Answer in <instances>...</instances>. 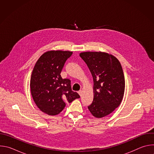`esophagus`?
<instances>
[{
  "label": "esophagus",
  "mask_w": 154,
  "mask_h": 154,
  "mask_svg": "<svg viewBox=\"0 0 154 154\" xmlns=\"http://www.w3.org/2000/svg\"><path fill=\"white\" fill-rule=\"evenodd\" d=\"M79 95L80 96H82V90H80V91H79Z\"/></svg>",
  "instance_id": "1"
}]
</instances>
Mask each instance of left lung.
<instances>
[{
	"label": "left lung",
	"mask_w": 154,
	"mask_h": 154,
	"mask_svg": "<svg viewBox=\"0 0 154 154\" xmlns=\"http://www.w3.org/2000/svg\"><path fill=\"white\" fill-rule=\"evenodd\" d=\"M80 57L88 67L94 82V99L88 106L96 118L112 113L123 99L125 79L121 64L113 55L102 52H85Z\"/></svg>",
	"instance_id": "8db88e82"
}]
</instances>
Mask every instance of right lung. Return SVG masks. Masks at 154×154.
I'll use <instances>...</instances> for the list:
<instances>
[{"instance_id": "right-lung-1", "label": "right lung", "mask_w": 154, "mask_h": 154, "mask_svg": "<svg viewBox=\"0 0 154 154\" xmlns=\"http://www.w3.org/2000/svg\"><path fill=\"white\" fill-rule=\"evenodd\" d=\"M72 52L51 51L43 54L36 63L30 79L33 99L41 111L49 115L59 114L80 96L72 90L71 80L60 74Z\"/></svg>"}]
</instances>
